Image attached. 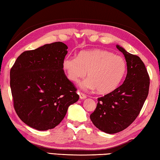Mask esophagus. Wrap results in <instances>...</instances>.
<instances>
[{
  "mask_svg": "<svg viewBox=\"0 0 160 160\" xmlns=\"http://www.w3.org/2000/svg\"><path fill=\"white\" fill-rule=\"evenodd\" d=\"M79 94H80V98L81 99H86L87 98V95H86V94H84V93L80 92Z\"/></svg>",
  "mask_w": 160,
  "mask_h": 160,
  "instance_id": "obj_1",
  "label": "esophagus"
}]
</instances>
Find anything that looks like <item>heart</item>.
I'll return each mask as SVG.
<instances>
[{"mask_svg": "<svg viewBox=\"0 0 160 160\" xmlns=\"http://www.w3.org/2000/svg\"><path fill=\"white\" fill-rule=\"evenodd\" d=\"M63 68L68 78L75 83L86 76L81 83L85 90H94L101 94L111 92L117 88L124 77L126 63L123 56L103 49L82 51L78 57H66Z\"/></svg>", "mask_w": 160, "mask_h": 160, "instance_id": "heart-1", "label": "heart"}]
</instances>
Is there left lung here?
<instances>
[{"label":"left lung","instance_id":"obj_1","mask_svg":"<svg viewBox=\"0 0 160 160\" xmlns=\"http://www.w3.org/2000/svg\"><path fill=\"white\" fill-rule=\"evenodd\" d=\"M123 53L127 75L122 85L112 92L99 97L90 119L97 128L107 133L122 131L131 125L141 111L149 92L150 77L139 56L116 46Z\"/></svg>","mask_w":160,"mask_h":160}]
</instances>
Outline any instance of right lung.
I'll use <instances>...</instances> for the list:
<instances>
[{
	"label": "right lung",
	"instance_id": "obj_1",
	"mask_svg": "<svg viewBox=\"0 0 160 160\" xmlns=\"http://www.w3.org/2000/svg\"><path fill=\"white\" fill-rule=\"evenodd\" d=\"M68 47L57 42L24 51L10 69L13 106L22 121L39 131L55 128L68 108L79 99L77 88L65 74Z\"/></svg>",
	"mask_w": 160,
	"mask_h": 160
}]
</instances>
